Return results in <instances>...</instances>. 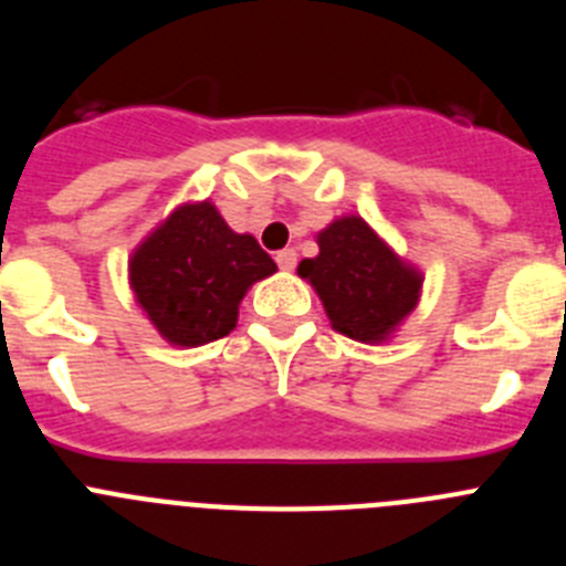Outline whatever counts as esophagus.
<instances>
[{
    "label": "esophagus",
    "mask_w": 566,
    "mask_h": 566,
    "mask_svg": "<svg viewBox=\"0 0 566 566\" xmlns=\"http://www.w3.org/2000/svg\"><path fill=\"white\" fill-rule=\"evenodd\" d=\"M274 260H277V266L283 269V272H292V269L297 266V252H294V249H280V252L274 254Z\"/></svg>",
    "instance_id": "obj_1"
}]
</instances>
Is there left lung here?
<instances>
[{
  "instance_id": "1",
  "label": "left lung",
  "mask_w": 566,
  "mask_h": 566,
  "mask_svg": "<svg viewBox=\"0 0 566 566\" xmlns=\"http://www.w3.org/2000/svg\"><path fill=\"white\" fill-rule=\"evenodd\" d=\"M317 258L300 260L334 332L357 343H388L417 308L422 272L399 258L359 214H343L317 232Z\"/></svg>"
}]
</instances>
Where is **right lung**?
I'll use <instances>...</instances> for the list:
<instances>
[{
	"instance_id": "right-lung-1",
	"label": "right lung",
	"mask_w": 566,
	"mask_h": 566,
	"mask_svg": "<svg viewBox=\"0 0 566 566\" xmlns=\"http://www.w3.org/2000/svg\"><path fill=\"white\" fill-rule=\"evenodd\" d=\"M277 263L229 229L212 201L175 207L129 254L135 303L169 345L195 348L238 326L240 300Z\"/></svg>"
}]
</instances>
